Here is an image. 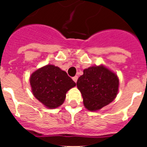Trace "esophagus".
<instances>
[{
	"instance_id": "esophagus-1",
	"label": "esophagus",
	"mask_w": 147,
	"mask_h": 147,
	"mask_svg": "<svg viewBox=\"0 0 147 147\" xmlns=\"http://www.w3.org/2000/svg\"><path fill=\"white\" fill-rule=\"evenodd\" d=\"M72 79H73V81L75 82H77V80H78V76H75V77H73L72 78Z\"/></svg>"
}]
</instances>
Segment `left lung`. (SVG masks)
Listing matches in <instances>:
<instances>
[{
  "instance_id": "8db88e82",
  "label": "left lung",
  "mask_w": 147,
  "mask_h": 147,
  "mask_svg": "<svg viewBox=\"0 0 147 147\" xmlns=\"http://www.w3.org/2000/svg\"><path fill=\"white\" fill-rule=\"evenodd\" d=\"M117 75L104 65L89 67L77 81V87L88 111H94L114 100L118 92Z\"/></svg>"
}]
</instances>
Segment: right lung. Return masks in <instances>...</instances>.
<instances>
[{
	"label": "right lung",
	"mask_w": 147,
	"mask_h": 147,
	"mask_svg": "<svg viewBox=\"0 0 147 147\" xmlns=\"http://www.w3.org/2000/svg\"><path fill=\"white\" fill-rule=\"evenodd\" d=\"M30 82L35 98L52 109L62 105L66 92L76 85L65 71L53 65H47L34 71Z\"/></svg>",
	"instance_id": "right-lung-1"
}]
</instances>
